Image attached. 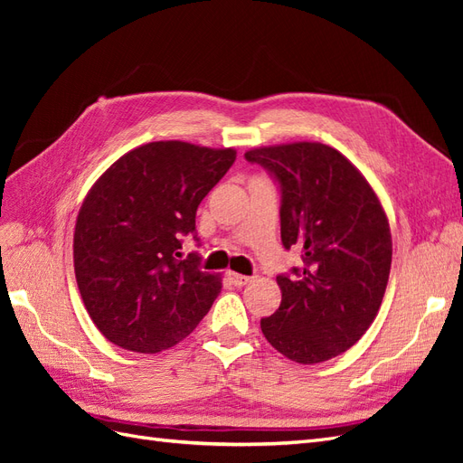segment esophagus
Listing matches in <instances>:
<instances>
[{"mask_svg": "<svg viewBox=\"0 0 463 463\" xmlns=\"http://www.w3.org/2000/svg\"><path fill=\"white\" fill-rule=\"evenodd\" d=\"M228 278H230V282H232L233 286H237V288H241V286H247V284L250 282V278H249V276H243V274H237V272H228Z\"/></svg>", "mask_w": 463, "mask_h": 463, "instance_id": "obj_1", "label": "esophagus"}]
</instances>
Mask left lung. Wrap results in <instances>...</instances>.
<instances>
[{
  "label": "left lung",
  "instance_id": "8db88e82",
  "mask_svg": "<svg viewBox=\"0 0 463 463\" xmlns=\"http://www.w3.org/2000/svg\"><path fill=\"white\" fill-rule=\"evenodd\" d=\"M279 184V232L303 269L278 276L282 303L260 320L264 338L301 365L347 352L381 309L392 264L384 208L357 167L322 143L245 152Z\"/></svg>",
  "mask_w": 463,
  "mask_h": 463
}]
</instances>
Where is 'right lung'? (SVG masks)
<instances>
[{
  "mask_svg": "<svg viewBox=\"0 0 463 463\" xmlns=\"http://www.w3.org/2000/svg\"><path fill=\"white\" fill-rule=\"evenodd\" d=\"M233 148L156 141L123 154L98 177L73 235L82 303L106 338L158 354L197 328L222 278L181 257L201 201L235 162ZM199 241V240H197Z\"/></svg>",
  "mask_w": 463,
  "mask_h": 463,
  "instance_id": "right-lung-1",
  "label": "right lung"
}]
</instances>
